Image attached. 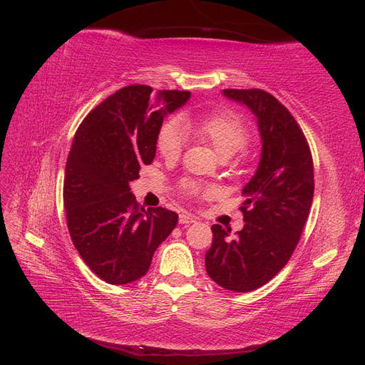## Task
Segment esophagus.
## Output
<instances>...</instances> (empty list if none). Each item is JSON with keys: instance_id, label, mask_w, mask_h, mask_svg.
<instances>
[{"instance_id": "esophagus-1", "label": "esophagus", "mask_w": 365, "mask_h": 365, "mask_svg": "<svg viewBox=\"0 0 365 365\" xmlns=\"http://www.w3.org/2000/svg\"><path fill=\"white\" fill-rule=\"evenodd\" d=\"M195 220H197V217H194V216H191V214H186V212H183L179 216L180 223H194Z\"/></svg>"}]
</instances>
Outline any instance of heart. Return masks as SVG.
Instances as JSON below:
<instances>
[{"label":"heart","mask_w":365,"mask_h":365,"mask_svg":"<svg viewBox=\"0 0 365 365\" xmlns=\"http://www.w3.org/2000/svg\"><path fill=\"white\" fill-rule=\"evenodd\" d=\"M186 133H192L195 137L208 143L220 157H231L239 149L245 146L248 140V129L244 121L235 114H214L200 120L179 118L168 120L162 125L157 134V149L166 160H175L183 151ZM183 191L188 195H199L210 192L202 185L192 180L182 183Z\"/></svg>","instance_id":"obj_1"}]
</instances>
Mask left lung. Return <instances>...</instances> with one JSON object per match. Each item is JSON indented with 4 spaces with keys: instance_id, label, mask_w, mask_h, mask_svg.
I'll return each mask as SVG.
<instances>
[{
    "instance_id": "left-lung-1",
    "label": "left lung",
    "mask_w": 365,
    "mask_h": 365,
    "mask_svg": "<svg viewBox=\"0 0 365 365\" xmlns=\"http://www.w3.org/2000/svg\"><path fill=\"white\" fill-rule=\"evenodd\" d=\"M222 93L253 112L262 153L256 174L242 190L244 228L231 239V230L212 225L205 267L222 288L247 293L272 280L301 239L314 192L313 158L302 129L272 93L262 89Z\"/></svg>"
}]
</instances>
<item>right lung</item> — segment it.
I'll use <instances>...</instances> for the list:
<instances>
[{"label":"right lung","instance_id":"1","mask_svg":"<svg viewBox=\"0 0 365 365\" xmlns=\"http://www.w3.org/2000/svg\"><path fill=\"white\" fill-rule=\"evenodd\" d=\"M188 91L133 85L112 93L78 126L66 162L64 210L69 235L85 264L112 285L146 274L154 251L179 216L140 207L129 183L155 157L168 114L190 100Z\"/></svg>","mask_w":365,"mask_h":365}]
</instances>
